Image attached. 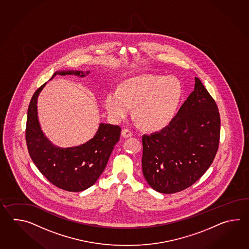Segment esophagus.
Returning a JSON list of instances; mask_svg holds the SVG:
<instances>
[{
    "mask_svg": "<svg viewBox=\"0 0 249 249\" xmlns=\"http://www.w3.org/2000/svg\"><path fill=\"white\" fill-rule=\"evenodd\" d=\"M122 136L124 138H129L132 136V132L128 129H124L122 131Z\"/></svg>",
    "mask_w": 249,
    "mask_h": 249,
    "instance_id": "esophagus-1",
    "label": "esophagus"
}]
</instances>
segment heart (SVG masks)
I'll use <instances>...</instances> for the list:
<instances>
[{"instance_id": "obj_1", "label": "heart", "mask_w": 249, "mask_h": 249, "mask_svg": "<svg viewBox=\"0 0 249 249\" xmlns=\"http://www.w3.org/2000/svg\"><path fill=\"white\" fill-rule=\"evenodd\" d=\"M182 98L180 81L173 76L146 74L124 81L107 93L104 105L116 122L128 117L132 107L145 129L159 131L175 118Z\"/></svg>"}]
</instances>
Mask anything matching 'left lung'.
<instances>
[{
	"label": "left lung",
	"instance_id": "left-lung-1",
	"mask_svg": "<svg viewBox=\"0 0 249 249\" xmlns=\"http://www.w3.org/2000/svg\"><path fill=\"white\" fill-rule=\"evenodd\" d=\"M220 115L201 81L175 118L160 132L142 136L143 175L155 191L172 194L195 183L211 165L220 139Z\"/></svg>",
	"mask_w": 249,
	"mask_h": 249
}]
</instances>
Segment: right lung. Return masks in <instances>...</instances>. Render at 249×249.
Segmentation results:
<instances>
[{"mask_svg":"<svg viewBox=\"0 0 249 249\" xmlns=\"http://www.w3.org/2000/svg\"><path fill=\"white\" fill-rule=\"evenodd\" d=\"M90 71L61 70L57 74H73L85 77ZM47 83L33 95L27 110V141L33 162L53 185L65 191L78 192L93 185L106 167L115 145L118 142L121 128L101 123L95 135L79 146L61 148L54 145L43 133L38 118L37 100Z\"/></svg>","mask_w":249,"mask_h":249,"instance_id":"right-lung-1","label":"right lung"}]
</instances>
